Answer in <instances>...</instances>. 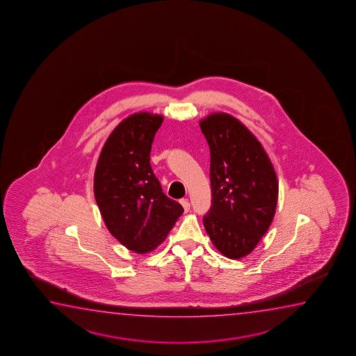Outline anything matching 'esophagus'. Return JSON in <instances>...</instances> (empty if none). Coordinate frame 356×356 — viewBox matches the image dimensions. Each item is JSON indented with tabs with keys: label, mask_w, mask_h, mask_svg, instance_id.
Instances as JSON below:
<instances>
[{
	"label": "esophagus",
	"mask_w": 356,
	"mask_h": 356,
	"mask_svg": "<svg viewBox=\"0 0 356 356\" xmlns=\"http://www.w3.org/2000/svg\"><path fill=\"white\" fill-rule=\"evenodd\" d=\"M181 205L184 207V210H185V213H188L191 209V204L188 200H180Z\"/></svg>",
	"instance_id": "1"
}]
</instances>
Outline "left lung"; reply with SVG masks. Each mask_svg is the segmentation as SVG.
<instances>
[{"label": "left lung", "instance_id": "left-lung-1", "mask_svg": "<svg viewBox=\"0 0 356 356\" xmlns=\"http://www.w3.org/2000/svg\"><path fill=\"white\" fill-rule=\"evenodd\" d=\"M200 127L210 148L213 197L203 224L220 253L243 258L273 222L278 198L276 172L261 143L238 119L213 113Z\"/></svg>", "mask_w": 356, "mask_h": 356}]
</instances>
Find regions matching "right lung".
<instances>
[{"label":"right lung","mask_w":356,"mask_h":356,"mask_svg":"<svg viewBox=\"0 0 356 356\" xmlns=\"http://www.w3.org/2000/svg\"><path fill=\"white\" fill-rule=\"evenodd\" d=\"M164 118L135 113L118 125L103 146L93 192L108 231L138 254L156 249L184 208L166 197L149 163L152 143Z\"/></svg>","instance_id":"add662e5"}]
</instances>
